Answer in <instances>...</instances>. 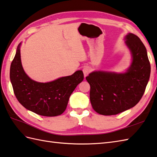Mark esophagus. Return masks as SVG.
<instances>
[{"instance_id": "esophagus-1", "label": "esophagus", "mask_w": 157, "mask_h": 157, "mask_svg": "<svg viewBox=\"0 0 157 157\" xmlns=\"http://www.w3.org/2000/svg\"><path fill=\"white\" fill-rule=\"evenodd\" d=\"M82 72H83V74H84V76H86L90 72V69L89 67H85L82 69Z\"/></svg>"}]
</instances>
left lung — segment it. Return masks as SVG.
Returning a JSON list of instances; mask_svg holds the SVG:
<instances>
[{
  "label": "left lung",
  "mask_w": 157,
  "mask_h": 157,
  "mask_svg": "<svg viewBox=\"0 0 157 157\" xmlns=\"http://www.w3.org/2000/svg\"><path fill=\"white\" fill-rule=\"evenodd\" d=\"M132 62L124 73L95 71L86 79L89 83L90 101L97 113L112 116L134 107L143 96L151 75L147 49L133 33L126 36Z\"/></svg>",
  "instance_id": "8db88e82"
}]
</instances>
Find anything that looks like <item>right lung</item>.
Listing matches in <instances>:
<instances>
[{"label":"right lung","mask_w":157,"mask_h":157,"mask_svg":"<svg viewBox=\"0 0 157 157\" xmlns=\"http://www.w3.org/2000/svg\"><path fill=\"white\" fill-rule=\"evenodd\" d=\"M21 43L10 68V79L16 98L27 109L43 116L61 115L67 109L69 97L84 78L82 71L49 82L31 79L21 61Z\"/></svg>","instance_id":"add662e5"}]
</instances>
